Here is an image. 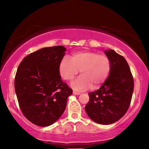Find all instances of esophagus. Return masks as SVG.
<instances>
[{
  "mask_svg": "<svg viewBox=\"0 0 149 149\" xmlns=\"http://www.w3.org/2000/svg\"><path fill=\"white\" fill-rule=\"evenodd\" d=\"M73 94L74 95H80L81 94V93H79V92H77V91H73Z\"/></svg>",
  "mask_w": 149,
  "mask_h": 149,
  "instance_id": "obj_1",
  "label": "esophagus"
}]
</instances>
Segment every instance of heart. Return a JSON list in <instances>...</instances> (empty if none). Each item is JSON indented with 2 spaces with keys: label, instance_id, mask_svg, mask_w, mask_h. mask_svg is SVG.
Masks as SVG:
<instances>
[{
  "label": "heart",
  "instance_id": "heart-1",
  "mask_svg": "<svg viewBox=\"0 0 149 149\" xmlns=\"http://www.w3.org/2000/svg\"><path fill=\"white\" fill-rule=\"evenodd\" d=\"M111 69V62L105 54L91 51L74 54L71 59L65 57L60 62L59 72L65 81H72L79 71L81 75L71 83L75 90H86L91 86L92 89L99 88L107 78Z\"/></svg>",
  "mask_w": 149,
  "mask_h": 149
}]
</instances>
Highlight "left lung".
<instances>
[{"label":"left lung","mask_w":149,"mask_h":149,"mask_svg":"<svg viewBox=\"0 0 149 149\" xmlns=\"http://www.w3.org/2000/svg\"><path fill=\"white\" fill-rule=\"evenodd\" d=\"M111 62L108 77L99 90L89 95L85 106L88 115L97 123L108 125L118 121L130 106L134 79L125 59L109 50L104 52Z\"/></svg>","instance_id":"1"}]
</instances>
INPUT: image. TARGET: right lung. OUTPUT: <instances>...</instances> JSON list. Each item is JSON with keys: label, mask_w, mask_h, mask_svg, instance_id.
Listing matches in <instances>:
<instances>
[{"label": "right lung", "mask_w": 149, "mask_h": 149, "mask_svg": "<svg viewBox=\"0 0 149 149\" xmlns=\"http://www.w3.org/2000/svg\"><path fill=\"white\" fill-rule=\"evenodd\" d=\"M65 50L61 45L43 48L25 57L18 67L15 89L19 106L36 125L46 127L57 121L72 93L59 72Z\"/></svg>", "instance_id": "1"}]
</instances>
